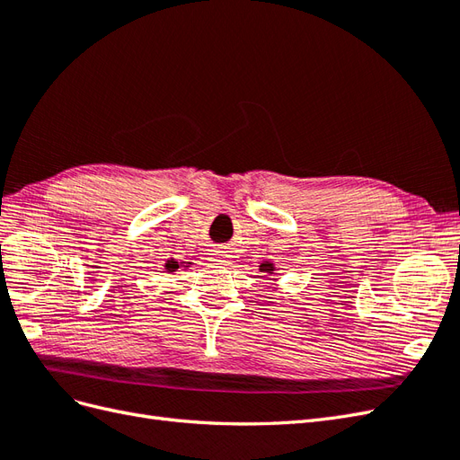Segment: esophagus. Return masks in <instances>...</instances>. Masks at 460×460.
Returning <instances> with one entry per match:
<instances>
[{"label": "esophagus", "instance_id": "1", "mask_svg": "<svg viewBox=\"0 0 460 460\" xmlns=\"http://www.w3.org/2000/svg\"><path fill=\"white\" fill-rule=\"evenodd\" d=\"M213 259H215V262H220V264H225V262H226V257H225V255H220V252H217V253L213 255Z\"/></svg>", "mask_w": 460, "mask_h": 460}]
</instances>
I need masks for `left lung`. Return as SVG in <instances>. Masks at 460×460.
Segmentation results:
<instances>
[{
	"label": "left lung",
	"instance_id": "obj_1",
	"mask_svg": "<svg viewBox=\"0 0 460 460\" xmlns=\"http://www.w3.org/2000/svg\"><path fill=\"white\" fill-rule=\"evenodd\" d=\"M259 270H261V272H267V274H274V272H276V267H274L272 262H269V261H267V262H262V264H261Z\"/></svg>",
	"mask_w": 460,
	"mask_h": 460
}]
</instances>
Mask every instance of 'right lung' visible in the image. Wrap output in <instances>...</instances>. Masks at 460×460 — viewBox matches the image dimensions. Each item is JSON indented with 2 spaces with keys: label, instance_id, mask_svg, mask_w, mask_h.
Instances as JSON below:
<instances>
[{
  "label": "right lung",
  "instance_id": "obj_1",
  "mask_svg": "<svg viewBox=\"0 0 460 460\" xmlns=\"http://www.w3.org/2000/svg\"><path fill=\"white\" fill-rule=\"evenodd\" d=\"M180 264H182V267L186 269L188 264H191V262H180ZM180 264H178V261H174V259L166 261V262H164V270H166V272H176V270H178V267H180Z\"/></svg>",
  "mask_w": 460,
  "mask_h": 460
}]
</instances>
